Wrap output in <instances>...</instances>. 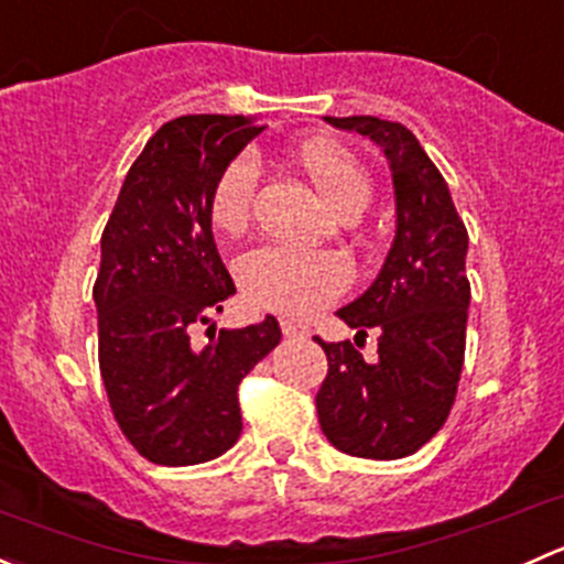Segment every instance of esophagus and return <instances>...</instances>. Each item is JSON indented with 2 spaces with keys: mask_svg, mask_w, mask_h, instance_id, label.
Instances as JSON below:
<instances>
[{
  "mask_svg": "<svg viewBox=\"0 0 564 564\" xmlns=\"http://www.w3.org/2000/svg\"><path fill=\"white\" fill-rule=\"evenodd\" d=\"M281 329L286 338H305L308 335V327L303 322H294V318H281Z\"/></svg>",
  "mask_w": 564,
  "mask_h": 564,
  "instance_id": "esophagus-1",
  "label": "esophagus"
}]
</instances>
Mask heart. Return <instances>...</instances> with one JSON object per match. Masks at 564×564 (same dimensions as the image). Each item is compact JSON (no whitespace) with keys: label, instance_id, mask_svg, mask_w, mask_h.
<instances>
[{"label":"heart","instance_id":"heart-1","mask_svg":"<svg viewBox=\"0 0 564 564\" xmlns=\"http://www.w3.org/2000/svg\"><path fill=\"white\" fill-rule=\"evenodd\" d=\"M294 163L338 218H355L371 198V180L351 152L324 139L303 141ZM256 163L235 158L209 191V220L220 235H240L250 220ZM242 292L261 308L308 316L333 303L349 283V264L329 250L259 246L237 261Z\"/></svg>","mask_w":564,"mask_h":564}]
</instances>
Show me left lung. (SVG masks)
Masks as SVG:
<instances>
[{
	"instance_id": "left-lung-1",
	"label": "left lung",
	"mask_w": 564,
	"mask_h": 564,
	"mask_svg": "<svg viewBox=\"0 0 564 564\" xmlns=\"http://www.w3.org/2000/svg\"><path fill=\"white\" fill-rule=\"evenodd\" d=\"M368 135L388 158L395 191V237L377 281L338 316L357 337L380 335L366 364L351 340L322 344L327 379L316 392L324 436L340 453L392 460L412 456L445 425L456 401L466 346V235L451 187L401 122L324 117Z\"/></svg>"
}]
</instances>
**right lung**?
Here are the masks:
<instances>
[{"label":"right lung","instance_id":"obj_1","mask_svg":"<svg viewBox=\"0 0 564 564\" xmlns=\"http://www.w3.org/2000/svg\"><path fill=\"white\" fill-rule=\"evenodd\" d=\"M261 130L226 113L166 122L130 166L100 237V377L119 429L152 464L224 456L242 431L237 388L281 344L275 316L207 329L204 346L191 338L237 292L215 246L209 191Z\"/></svg>","mask_w":564,"mask_h":564}]
</instances>
